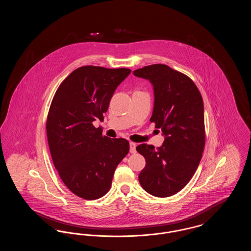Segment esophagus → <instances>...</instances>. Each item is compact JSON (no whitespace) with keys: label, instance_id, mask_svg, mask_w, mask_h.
Returning <instances> with one entry per match:
<instances>
[{"label":"esophagus","instance_id":"1","mask_svg":"<svg viewBox=\"0 0 251 251\" xmlns=\"http://www.w3.org/2000/svg\"><path fill=\"white\" fill-rule=\"evenodd\" d=\"M135 148H136V145H135V143L131 142V143H130V152H131V153H135V152H136Z\"/></svg>","mask_w":251,"mask_h":251}]
</instances>
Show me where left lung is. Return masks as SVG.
I'll return each mask as SVG.
<instances>
[{"label":"left lung","mask_w":251,"mask_h":251,"mask_svg":"<svg viewBox=\"0 0 251 251\" xmlns=\"http://www.w3.org/2000/svg\"><path fill=\"white\" fill-rule=\"evenodd\" d=\"M133 74L153 85L154 108L150 121L166 137L157 150L147 144L136 147L146 159L139 182L149 194L167 198L189 182L201 160L205 147L202 97L187 75L164 64L146 66Z\"/></svg>","instance_id":"obj_1"}]
</instances>
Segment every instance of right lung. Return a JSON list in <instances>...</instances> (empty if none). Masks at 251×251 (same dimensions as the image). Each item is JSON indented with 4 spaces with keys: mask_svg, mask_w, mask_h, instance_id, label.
<instances>
[{
    "mask_svg": "<svg viewBox=\"0 0 251 251\" xmlns=\"http://www.w3.org/2000/svg\"><path fill=\"white\" fill-rule=\"evenodd\" d=\"M131 72L80 67L60 84L51 100L46 122L51 159L65 185L84 200H98L109 191L116 168L130 151L128 140L102 135L93 122L103 120L116 88Z\"/></svg>",
    "mask_w": 251,
    "mask_h": 251,
    "instance_id": "obj_1",
    "label": "right lung"
}]
</instances>
